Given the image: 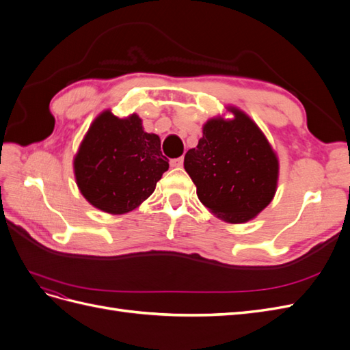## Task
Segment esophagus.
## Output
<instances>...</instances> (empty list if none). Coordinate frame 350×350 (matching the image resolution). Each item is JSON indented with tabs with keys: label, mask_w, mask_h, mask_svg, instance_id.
Segmentation results:
<instances>
[{
	"label": "esophagus",
	"mask_w": 350,
	"mask_h": 350,
	"mask_svg": "<svg viewBox=\"0 0 350 350\" xmlns=\"http://www.w3.org/2000/svg\"><path fill=\"white\" fill-rule=\"evenodd\" d=\"M183 165H184V157L171 159V166H172V167H181Z\"/></svg>",
	"instance_id": "1"
}]
</instances>
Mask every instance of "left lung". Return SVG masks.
I'll return each mask as SVG.
<instances>
[{
	"instance_id": "left-lung-1",
	"label": "left lung",
	"mask_w": 350,
	"mask_h": 350,
	"mask_svg": "<svg viewBox=\"0 0 350 350\" xmlns=\"http://www.w3.org/2000/svg\"><path fill=\"white\" fill-rule=\"evenodd\" d=\"M226 111L234 118H210L197 147L187 152L184 167L210 213L228 224H245L276 194L279 159L245 112L237 107Z\"/></svg>"
}]
</instances>
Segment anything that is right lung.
<instances>
[{
    "label": "right lung",
    "mask_w": 350,
    "mask_h": 350,
    "mask_svg": "<svg viewBox=\"0 0 350 350\" xmlns=\"http://www.w3.org/2000/svg\"><path fill=\"white\" fill-rule=\"evenodd\" d=\"M169 161L161 139L146 133L142 118L100 112L74 156V176L83 197L105 213L124 215L149 198Z\"/></svg>",
    "instance_id": "add662e5"
}]
</instances>
